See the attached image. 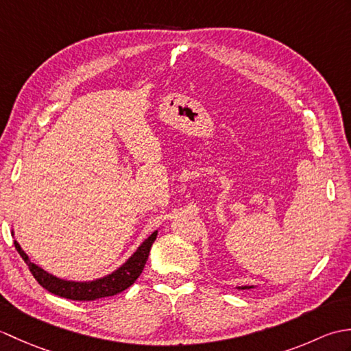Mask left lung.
Instances as JSON below:
<instances>
[{"instance_id": "left-lung-1", "label": "left lung", "mask_w": 351, "mask_h": 351, "mask_svg": "<svg viewBox=\"0 0 351 351\" xmlns=\"http://www.w3.org/2000/svg\"><path fill=\"white\" fill-rule=\"evenodd\" d=\"M250 288H253V287H238V289H250Z\"/></svg>"}]
</instances>
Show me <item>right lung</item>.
Wrapping results in <instances>:
<instances>
[{
	"instance_id": "obj_1",
	"label": "right lung",
	"mask_w": 351,
	"mask_h": 351,
	"mask_svg": "<svg viewBox=\"0 0 351 351\" xmlns=\"http://www.w3.org/2000/svg\"><path fill=\"white\" fill-rule=\"evenodd\" d=\"M156 234H158V230H155V232L149 235L146 240L141 243L140 247L132 253L131 258H128V261L119 267L117 270H114L111 274L104 276L101 279L88 282H73L56 278L54 274L45 271L43 268L32 263L27 253L21 249L18 241H14V247H16L21 258L25 261L29 271L34 276V279L39 282L40 287H43L52 294L64 297V299L90 302L96 299H102V297H111L122 293V291L130 288L132 283L137 280L141 271H143Z\"/></svg>"
}]
</instances>
